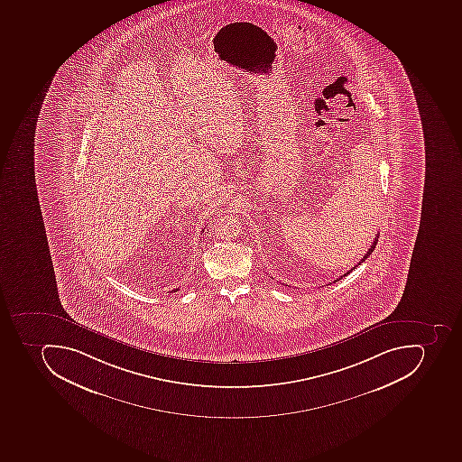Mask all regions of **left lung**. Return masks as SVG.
<instances>
[{
	"label": "left lung",
	"mask_w": 462,
	"mask_h": 462,
	"mask_svg": "<svg viewBox=\"0 0 462 462\" xmlns=\"http://www.w3.org/2000/svg\"><path fill=\"white\" fill-rule=\"evenodd\" d=\"M377 240H379V235H377V236L374 237V240H373L372 246H370V249L369 251H367V254H365V256H363L362 261L358 262L357 265H356L355 268H351L350 271H348V273H344V275H341L340 278H337L336 281H334V282H337V281H340V279H343L344 276H347L348 273H353V269L357 268L358 265H362L363 262H365V259L369 258L370 254H372V252L374 251L375 245H377Z\"/></svg>",
	"instance_id": "8db88e82"
}]
</instances>
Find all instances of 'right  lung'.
<instances>
[{
    "label": "right lung",
    "instance_id": "add662e5",
    "mask_svg": "<svg viewBox=\"0 0 462 462\" xmlns=\"http://www.w3.org/2000/svg\"><path fill=\"white\" fill-rule=\"evenodd\" d=\"M177 291H179V290H177V288H176V290H174V292H177Z\"/></svg>",
    "mask_w": 462,
    "mask_h": 462
}]
</instances>
